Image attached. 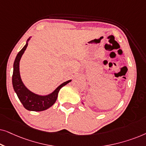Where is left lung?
<instances>
[{"mask_svg":"<svg viewBox=\"0 0 146 146\" xmlns=\"http://www.w3.org/2000/svg\"><path fill=\"white\" fill-rule=\"evenodd\" d=\"M82 104H83V103H82Z\"/></svg>","mask_w":146,"mask_h":146,"instance_id":"8db88e82","label":"left lung"}]
</instances>
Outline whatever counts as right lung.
<instances>
[{
  "label": "right lung",
  "mask_w": 146,
  "mask_h": 146,
  "mask_svg": "<svg viewBox=\"0 0 146 146\" xmlns=\"http://www.w3.org/2000/svg\"><path fill=\"white\" fill-rule=\"evenodd\" d=\"M30 38L31 37L27 40V44L23 48V49L18 53L15 60L14 62L13 86L14 90L17 93L18 98L26 109L29 111H40L49 108L55 103L57 100L58 94L61 88L70 82H71V80L62 83L57 88H56L54 91L46 96L38 95L30 91L22 81L19 70L20 60H21L22 56L25 52V50L27 49L28 41L29 40Z\"/></svg>",
  "instance_id": "obj_1"
}]
</instances>
